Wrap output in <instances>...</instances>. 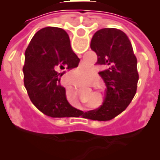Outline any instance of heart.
Listing matches in <instances>:
<instances>
[{"instance_id":"1","label":"heart","mask_w":160,"mask_h":160,"mask_svg":"<svg viewBox=\"0 0 160 160\" xmlns=\"http://www.w3.org/2000/svg\"><path fill=\"white\" fill-rule=\"evenodd\" d=\"M82 73H83V74H86V75H87V74H88V72H87V71H82Z\"/></svg>"}]
</instances>
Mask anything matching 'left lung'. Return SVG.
I'll list each match as a JSON object with an SVG mask.
<instances>
[{
  "label": "left lung",
  "mask_w": 160,
  "mask_h": 160,
  "mask_svg": "<svg viewBox=\"0 0 160 160\" xmlns=\"http://www.w3.org/2000/svg\"><path fill=\"white\" fill-rule=\"evenodd\" d=\"M96 52V65L104 70L98 73L107 87L103 105L95 111L83 112L81 117L92 120L109 121L122 113L136 93L139 74L137 59L129 38L121 30H98L91 41Z\"/></svg>",
  "instance_id": "8db88e82"
}]
</instances>
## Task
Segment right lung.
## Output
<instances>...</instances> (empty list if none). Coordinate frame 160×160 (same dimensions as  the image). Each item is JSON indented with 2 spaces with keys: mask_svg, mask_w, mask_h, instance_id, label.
I'll return each mask as SVG.
<instances>
[{
  "mask_svg": "<svg viewBox=\"0 0 160 160\" xmlns=\"http://www.w3.org/2000/svg\"><path fill=\"white\" fill-rule=\"evenodd\" d=\"M68 33L59 27H44L33 36L25 52L24 83L32 104L51 118H79L83 111L66 98L61 77L78 67Z\"/></svg>",
  "mask_w": 160,
  "mask_h": 160,
  "instance_id": "add662e5",
  "label": "right lung"
}]
</instances>
